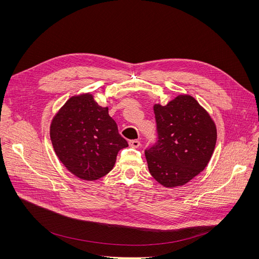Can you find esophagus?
I'll return each instance as SVG.
<instances>
[{
  "instance_id": "1",
  "label": "esophagus",
  "mask_w": 259,
  "mask_h": 259,
  "mask_svg": "<svg viewBox=\"0 0 259 259\" xmlns=\"http://www.w3.org/2000/svg\"><path fill=\"white\" fill-rule=\"evenodd\" d=\"M129 145L132 148H139L141 146V142L138 140H132V141H129Z\"/></svg>"
}]
</instances>
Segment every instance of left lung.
Wrapping results in <instances>:
<instances>
[{"instance_id":"left-lung-1","label":"left lung","mask_w":259,"mask_h":259,"mask_svg":"<svg viewBox=\"0 0 259 259\" xmlns=\"http://www.w3.org/2000/svg\"><path fill=\"white\" fill-rule=\"evenodd\" d=\"M154 114L157 141L145 150L149 171L162 186H183L207 167L216 144L215 124L190 95L154 105Z\"/></svg>"}]
</instances>
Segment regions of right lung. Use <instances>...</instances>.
<instances>
[{"mask_svg":"<svg viewBox=\"0 0 259 259\" xmlns=\"http://www.w3.org/2000/svg\"><path fill=\"white\" fill-rule=\"evenodd\" d=\"M50 139L64 166L78 179L97 181L110 172L128 143L117 125L91 94L68 100L53 117Z\"/></svg>","mask_w":259,"mask_h":259,"instance_id":"right-lung-1","label":"right lung"}]
</instances>
